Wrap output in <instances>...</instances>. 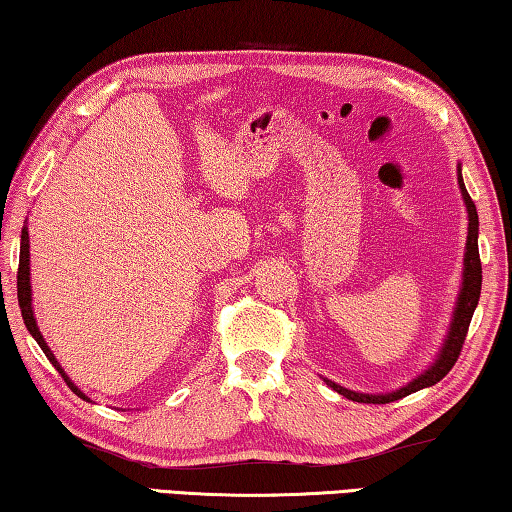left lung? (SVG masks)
<instances>
[{
  "mask_svg": "<svg viewBox=\"0 0 512 512\" xmlns=\"http://www.w3.org/2000/svg\"><path fill=\"white\" fill-rule=\"evenodd\" d=\"M459 170V188H461V197L465 202V211H468V240H465V254H463V279H461V288H459V297H456L454 303V312H452V321L450 328H447V335L443 339V346L438 348L436 360L427 366V369L416 375L414 380L402 384L400 389L389 391V393H364V391H353L346 389L342 384H337L333 380L324 378L330 389H335L339 396H344L353 402H369V405H387V402L400 400L409 396V393H416L420 389L432 387V384L441 382L454 362L459 360L461 346L465 342V335H468V326L472 321L474 310H477V303L481 297V261H479V215H477V206H474L472 197L465 191L463 184V175H461V164L456 166Z\"/></svg>",
  "mask_w": 512,
  "mask_h": 512,
  "instance_id": "left-lung-1",
  "label": "left lung"
}]
</instances>
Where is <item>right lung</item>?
<instances>
[{"label":"right lung","instance_id":"obj_1","mask_svg":"<svg viewBox=\"0 0 512 512\" xmlns=\"http://www.w3.org/2000/svg\"><path fill=\"white\" fill-rule=\"evenodd\" d=\"M17 301H20V310H22V319H24V326L29 330L31 337L38 342V346L42 348V353L49 357V362L56 366V371L65 378V382L71 387V391L76 393L78 398H83L89 402V398L85 396L83 391H80L74 382L69 380V375L62 369L60 362L56 360V355H53L51 348L44 342V337L38 328V321H35L33 315V292H31V251H29V227L24 224L22 229V238H20V270H17Z\"/></svg>","mask_w":512,"mask_h":512}]
</instances>
